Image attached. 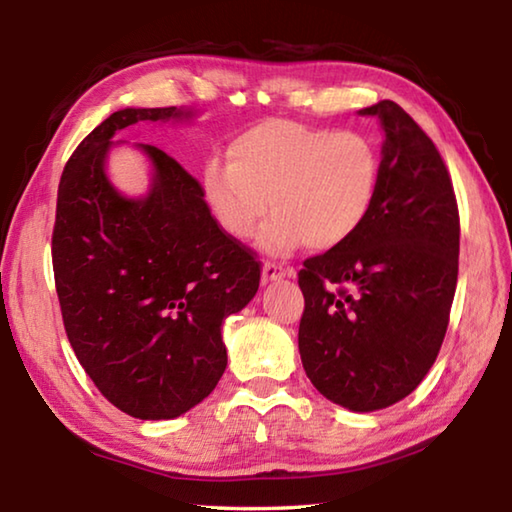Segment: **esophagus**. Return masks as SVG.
<instances>
[{
    "instance_id": "esophagus-1",
    "label": "esophagus",
    "mask_w": 512,
    "mask_h": 512,
    "mask_svg": "<svg viewBox=\"0 0 512 512\" xmlns=\"http://www.w3.org/2000/svg\"><path fill=\"white\" fill-rule=\"evenodd\" d=\"M293 275V268H287L277 262H266L262 268V280L271 282V280H280V277H289Z\"/></svg>"
}]
</instances>
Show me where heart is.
<instances>
[{
    "mask_svg": "<svg viewBox=\"0 0 512 512\" xmlns=\"http://www.w3.org/2000/svg\"><path fill=\"white\" fill-rule=\"evenodd\" d=\"M379 183L381 151L370 135L289 119L248 128L230 142L228 164L212 160L203 171L205 201L232 239L253 237L271 207L259 237L271 253L343 246L368 221Z\"/></svg>",
    "mask_w": 512,
    "mask_h": 512,
    "instance_id": "1",
    "label": "heart"
}]
</instances>
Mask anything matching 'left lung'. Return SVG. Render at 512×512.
<instances>
[{
    "instance_id": "left-lung-1",
    "label": "left lung",
    "mask_w": 512,
    "mask_h": 512,
    "mask_svg": "<svg viewBox=\"0 0 512 512\" xmlns=\"http://www.w3.org/2000/svg\"><path fill=\"white\" fill-rule=\"evenodd\" d=\"M359 112L386 135L377 203L350 241L305 259L298 348L320 395L368 413L413 393L438 357L461 221L445 162L409 112L388 99Z\"/></svg>"
}]
</instances>
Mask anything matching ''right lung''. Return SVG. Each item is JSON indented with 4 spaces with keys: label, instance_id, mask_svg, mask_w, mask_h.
Masks as SVG:
<instances>
[{
    "label": "right lung",
    "instance_id": "obj_1",
    "mask_svg": "<svg viewBox=\"0 0 512 512\" xmlns=\"http://www.w3.org/2000/svg\"><path fill=\"white\" fill-rule=\"evenodd\" d=\"M192 110L124 108L76 146L58 185L51 235L56 293L76 359L110 404L140 420H171L219 384L221 325L259 289L253 250L232 239L194 176L158 146L144 198L106 176L112 137L137 121Z\"/></svg>",
    "mask_w": 512,
    "mask_h": 512
}]
</instances>
